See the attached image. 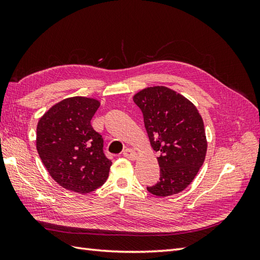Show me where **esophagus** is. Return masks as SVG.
Here are the masks:
<instances>
[{"instance_id": "esophagus-1", "label": "esophagus", "mask_w": 260, "mask_h": 260, "mask_svg": "<svg viewBox=\"0 0 260 260\" xmlns=\"http://www.w3.org/2000/svg\"><path fill=\"white\" fill-rule=\"evenodd\" d=\"M123 155L128 159H132V161H135L137 158V153L134 150H132V148H126L123 152Z\"/></svg>"}]
</instances>
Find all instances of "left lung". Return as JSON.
<instances>
[{"instance_id": "8db88e82", "label": "left lung", "mask_w": 260, "mask_h": 260, "mask_svg": "<svg viewBox=\"0 0 260 260\" xmlns=\"http://www.w3.org/2000/svg\"><path fill=\"white\" fill-rule=\"evenodd\" d=\"M133 101L143 113L151 146L161 154L159 181L147 191L156 197L182 192L206 158L208 143L200 113L189 99L164 86L147 87Z\"/></svg>"}]
</instances>
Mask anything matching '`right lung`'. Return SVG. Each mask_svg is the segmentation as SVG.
<instances>
[{"instance_id":"right-lung-1","label":"right lung","mask_w":260,"mask_h":260,"mask_svg":"<svg viewBox=\"0 0 260 260\" xmlns=\"http://www.w3.org/2000/svg\"><path fill=\"white\" fill-rule=\"evenodd\" d=\"M101 103L70 97L39 119L37 150L51 178L69 191L89 193L106 182L112 161L105 156L102 135L90 120Z\"/></svg>"}]
</instances>
